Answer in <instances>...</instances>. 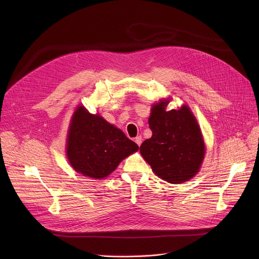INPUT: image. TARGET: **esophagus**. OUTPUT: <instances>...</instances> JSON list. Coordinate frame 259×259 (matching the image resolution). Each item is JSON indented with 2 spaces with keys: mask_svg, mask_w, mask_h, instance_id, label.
<instances>
[{
  "mask_svg": "<svg viewBox=\"0 0 259 259\" xmlns=\"http://www.w3.org/2000/svg\"><path fill=\"white\" fill-rule=\"evenodd\" d=\"M134 142L137 143L139 146H141V144H142V137H141V135H140V137H137V138H135Z\"/></svg>",
  "mask_w": 259,
  "mask_h": 259,
  "instance_id": "34e87169",
  "label": "esophagus"
}]
</instances>
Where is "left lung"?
I'll return each mask as SVG.
<instances>
[{"mask_svg": "<svg viewBox=\"0 0 259 259\" xmlns=\"http://www.w3.org/2000/svg\"><path fill=\"white\" fill-rule=\"evenodd\" d=\"M168 101L152 107L149 127L152 137L140 148L153 172L168 183L181 184L198 172L205 144L197 121L188 106L166 111Z\"/></svg>", "mask_w": 259, "mask_h": 259, "instance_id": "obj_1", "label": "left lung"}]
</instances>
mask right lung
<instances>
[{
    "label": "right lung",
    "mask_w": 259,
    "mask_h": 259,
    "mask_svg": "<svg viewBox=\"0 0 259 259\" xmlns=\"http://www.w3.org/2000/svg\"><path fill=\"white\" fill-rule=\"evenodd\" d=\"M138 150L137 144L102 116L90 114L83 106L75 110L68 132L67 156L76 172L104 179Z\"/></svg>",
    "instance_id": "add662e5"
}]
</instances>
